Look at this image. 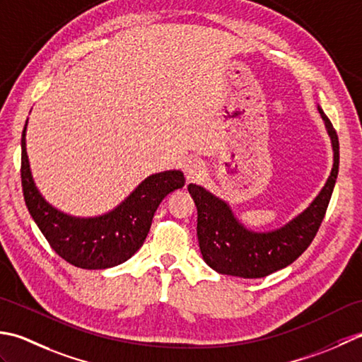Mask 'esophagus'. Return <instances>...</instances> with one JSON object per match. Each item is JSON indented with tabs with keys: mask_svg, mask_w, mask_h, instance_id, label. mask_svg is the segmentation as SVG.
<instances>
[{
	"mask_svg": "<svg viewBox=\"0 0 362 362\" xmlns=\"http://www.w3.org/2000/svg\"><path fill=\"white\" fill-rule=\"evenodd\" d=\"M184 175H186L187 181H197L204 175V167L200 160H187L186 165H184Z\"/></svg>",
	"mask_w": 362,
	"mask_h": 362,
	"instance_id": "1",
	"label": "esophagus"
}]
</instances>
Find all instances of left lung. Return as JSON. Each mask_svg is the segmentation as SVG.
<instances>
[{
	"label": "left lung",
	"instance_id": "8db88e82",
	"mask_svg": "<svg viewBox=\"0 0 362 362\" xmlns=\"http://www.w3.org/2000/svg\"><path fill=\"white\" fill-rule=\"evenodd\" d=\"M334 151V164L325 187L311 206L292 222L272 233H253L240 225L225 202L208 190L189 184L198 211L197 235L204 262L218 274L264 278L292 264L311 245L328 208L339 172V139L319 107Z\"/></svg>",
	"mask_w": 362,
	"mask_h": 362
}]
</instances>
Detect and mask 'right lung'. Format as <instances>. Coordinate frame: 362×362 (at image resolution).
Segmentation results:
<instances>
[{
  "instance_id": "obj_1",
  "label": "right lung",
  "mask_w": 362,
  "mask_h": 362,
  "mask_svg": "<svg viewBox=\"0 0 362 362\" xmlns=\"http://www.w3.org/2000/svg\"><path fill=\"white\" fill-rule=\"evenodd\" d=\"M25 132L26 124L21 134L20 168L26 208L51 248L79 269H109L129 259L144 245L159 203L186 182L180 170L151 175L109 214L93 218L71 217L49 206L37 190L29 170Z\"/></svg>"
}]
</instances>
